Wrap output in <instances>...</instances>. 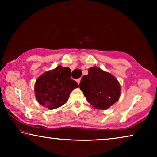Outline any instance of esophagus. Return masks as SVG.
Masks as SVG:
<instances>
[{"instance_id":"esophagus-1","label":"esophagus","mask_w":157,"mask_h":157,"mask_svg":"<svg viewBox=\"0 0 157 157\" xmlns=\"http://www.w3.org/2000/svg\"><path fill=\"white\" fill-rule=\"evenodd\" d=\"M76 81H77V83H80V81H81V78H78V79H76Z\"/></svg>"}]
</instances>
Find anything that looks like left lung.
<instances>
[{
	"instance_id": "left-lung-1",
	"label": "left lung",
	"mask_w": 157,
	"mask_h": 157,
	"mask_svg": "<svg viewBox=\"0 0 157 157\" xmlns=\"http://www.w3.org/2000/svg\"><path fill=\"white\" fill-rule=\"evenodd\" d=\"M79 86L87 101L99 110L110 108L121 95V86L116 77L96 66L89 68V74L82 77Z\"/></svg>"
}]
</instances>
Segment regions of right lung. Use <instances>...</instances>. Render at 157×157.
<instances>
[{"label": "right lung", "instance_id": "obj_1", "mask_svg": "<svg viewBox=\"0 0 157 157\" xmlns=\"http://www.w3.org/2000/svg\"><path fill=\"white\" fill-rule=\"evenodd\" d=\"M78 87L76 81L71 78L70 68L58 66L36 79L34 91L38 102L52 110L65 104L71 92Z\"/></svg>", "mask_w": 157, "mask_h": 157}]
</instances>
